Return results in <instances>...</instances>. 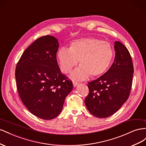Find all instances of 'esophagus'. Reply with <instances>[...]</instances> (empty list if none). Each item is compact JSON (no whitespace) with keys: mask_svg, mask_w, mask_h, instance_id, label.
<instances>
[{"mask_svg":"<svg viewBox=\"0 0 146 146\" xmlns=\"http://www.w3.org/2000/svg\"><path fill=\"white\" fill-rule=\"evenodd\" d=\"M73 86L74 87H76V86H77L78 84H79V82H77V81H73Z\"/></svg>","mask_w":146,"mask_h":146,"instance_id":"esophagus-1","label":"esophagus"}]
</instances>
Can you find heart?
<instances>
[{
    "mask_svg": "<svg viewBox=\"0 0 146 146\" xmlns=\"http://www.w3.org/2000/svg\"><path fill=\"white\" fill-rule=\"evenodd\" d=\"M114 57V50L108 41L88 37L72 41L70 48H62L57 53L60 70L67 73L78 64L80 67L72 73L74 78H97L105 73Z\"/></svg>",
    "mask_w": 146,
    "mask_h": 146,
    "instance_id": "heart-1",
    "label": "heart"
}]
</instances>
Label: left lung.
<instances>
[{
  "label": "left lung",
  "mask_w": 146,
  "mask_h": 146,
  "mask_svg": "<svg viewBox=\"0 0 146 146\" xmlns=\"http://www.w3.org/2000/svg\"><path fill=\"white\" fill-rule=\"evenodd\" d=\"M115 59L102 76L89 82V92L85 98L87 110L93 115L105 118L117 112L128 98L134 72L132 58L128 49L115 41Z\"/></svg>",
  "instance_id": "left-lung-1"
}]
</instances>
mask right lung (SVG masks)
<instances>
[{"label":"right lung","mask_w":146,"mask_h":146,"mask_svg":"<svg viewBox=\"0 0 146 146\" xmlns=\"http://www.w3.org/2000/svg\"><path fill=\"white\" fill-rule=\"evenodd\" d=\"M57 40L45 35L25 50L16 64L15 77L18 94L31 113L44 120L56 117L73 82L60 72L56 59Z\"/></svg>","instance_id":"obj_1"}]
</instances>
